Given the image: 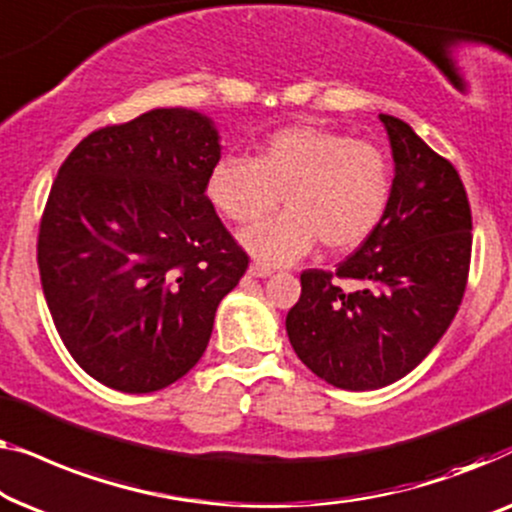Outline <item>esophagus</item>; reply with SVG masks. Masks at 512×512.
<instances>
[{
    "mask_svg": "<svg viewBox=\"0 0 512 512\" xmlns=\"http://www.w3.org/2000/svg\"><path fill=\"white\" fill-rule=\"evenodd\" d=\"M248 273L253 278H266V276H271V273H273V266L264 264V262H253V264H250Z\"/></svg>",
    "mask_w": 512,
    "mask_h": 512,
    "instance_id": "esophagus-1",
    "label": "esophagus"
}]
</instances>
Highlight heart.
Here are the masks:
<instances>
[{
    "instance_id": "obj_1",
    "label": "heart",
    "mask_w": 512,
    "mask_h": 512,
    "mask_svg": "<svg viewBox=\"0 0 512 512\" xmlns=\"http://www.w3.org/2000/svg\"><path fill=\"white\" fill-rule=\"evenodd\" d=\"M206 194L234 222H255L285 194L287 211L241 234L266 264L306 255L318 239L331 253L352 250L383 222L392 199V164L380 146L334 129L294 125L271 132L253 157H222Z\"/></svg>"
}]
</instances>
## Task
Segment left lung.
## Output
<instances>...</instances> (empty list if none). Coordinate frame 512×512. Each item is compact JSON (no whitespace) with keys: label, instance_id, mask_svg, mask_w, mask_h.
Here are the masks:
<instances>
[{"label":"left lung","instance_id":"8db88e82","mask_svg":"<svg viewBox=\"0 0 512 512\" xmlns=\"http://www.w3.org/2000/svg\"><path fill=\"white\" fill-rule=\"evenodd\" d=\"M394 155L392 199L376 232L336 271L301 273L285 327L315 376L378 390L415 369L462 304L471 264V206L452 162L406 122L380 113ZM338 279H355L343 291Z\"/></svg>","mask_w":512,"mask_h":512}]
</instances>
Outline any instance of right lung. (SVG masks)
<instances>
[{"label":"right lung","mask_w":512,"mask_h":512,"mask_svg":"<svg viewBox=\"0 0 512 512\" xmlns=\"http://www.w3.org/2000/svg\"><path fill=\"white\" fill-rule=\"evenodd\" d=\"M218 160L206 115L155 109L95 129L57 171L41 287L71 357L106 387L146 394L183 378L248 269L206 197Z\"/></svg>","instance_id":"1"}]
</instances>
